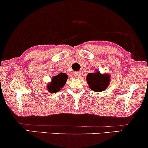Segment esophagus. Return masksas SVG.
Returning a JSON list of instances; mask_svg holds the SVG:
<instances>
[{
	"label": "esophagus",
	"instance_id": "34e87169",
	"mask_svg": "<svg viewBox=\"0 0 148 148\" xmlns=\"http://www.w3.org/2000/svg\"><path fill=\"white\" fill-rule=\"evenodd\" d=\"M74 77L77 78V79H79V78H81V72H75L74 73Z\"/></svg>",
	"mask_w": 148,
	"mask_h": 148
}]
</instances>
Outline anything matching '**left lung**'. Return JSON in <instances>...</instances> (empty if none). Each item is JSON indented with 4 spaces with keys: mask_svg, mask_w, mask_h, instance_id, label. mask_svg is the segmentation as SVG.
I'll return each instance as SVG.
<instances>
[{
    "mask_svg": "<svg viewBox=\"0 0 148 148\" xmlns=\"http://www.w3.org/2000/svg\"><path fill=\"white\" fill-rule=\"evenodd\" d=\"M110 81L111 77L109 74H101L98 70H96L95 72L88 73L86 76V81L89 88L97 92L105 90L108 88Z\"/></svg>",
    "mask_w": 148,
    "mask_h": 148,
    "instance_id": "1",
    "label": "left lung"
}]
</instances>
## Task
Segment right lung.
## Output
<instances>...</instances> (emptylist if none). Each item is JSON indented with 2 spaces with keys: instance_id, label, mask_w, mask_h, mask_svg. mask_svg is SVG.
<instances>
[{
  "instance_id": "add662e5",
  "label": "right lung",
  "mask_w": 148,
  "mask_h": 148,
  "mask_svg": "<svg viewBox=\"0 0 148 148\" xmlns=\"http://www.w3.org/2000/svg\"><path fill=\"white\" fill-rule=\"evenodd\" d=\"M67 76L63 74H58L56 76H53L51 79V83L47 85V89L49 92L56 93L60 91V88H63L67 81Z\"/></svg>"
}]
</instances>
